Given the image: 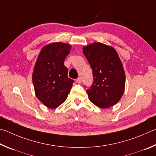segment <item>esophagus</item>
I'll return each mask as SVG.
<instances>
[{"label":"esophagus","instance_id":"obj_1","mask_svg":"<svg viewBox=\"0 0 156 156\" xmlns=\"http://www.w3.org/2000/svg\"><path fill=\"white\" fill-rule=\"evenodd\" d=\"M76 82H77L78 83H81V77H78L77 79H76Z\"/></svg>","mask_w":156,"mask_h":156}]
</instances>
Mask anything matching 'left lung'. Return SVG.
<instances>
[{
	"instance_id": "1",
	"label": "left lung",
	"mask_w": 156,
	"mask_h": 156,
	"mask_svg": "<svg viewBox=\"0 0 156 156\" xmlns=\"http://www.w3.org/2000/svg\"><path fill=\"white\" fill-rule=\"evenodd\" d=\"M83 53L93 74V83L86 90L90 101L101 108L116 104L124 93L125 74L116 50L94 42L83 47Z\"/></svg>"
}]
</instances>
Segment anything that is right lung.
Returning <instances> with one entry per match:
<instances>
[{
  "label": "right lung",
  "instance_id": "add662e5",
  "mask_svg": "<svg viewBox=\"0 0 156 156\" xmlns=\"http://www.w3.org/2000/svg\"><path fill=\"white\" fill-rule=\"evenodd\" d=\"M71 46L62 42L44 46L35 62L32 81L35 95L46 107L55 109L67 99L74 80L68 76L64 59Z\"/></svg>",
  "mask_w": 156,
  "mask_h": 156
}]
</instances>
